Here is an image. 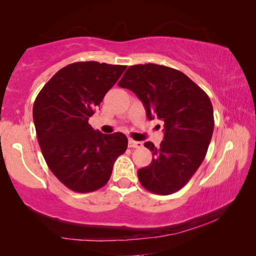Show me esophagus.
Listing matches in <instances>:
<instances>
[{"label":"esophagus","instance_id":"1","mask_svg":"<svg viewBox=\"0 0 256 256\" xmlns=\"http://www.w3.org/2000/svg\"><path fill=\"white\" fill-rule=\"evenodd\" d=\"M142 146V142H138V141H134L132 138H130L128 140V148H136L138 149Z\"/></svg>","mask_w":256,"mask_h":256}]
</instances>
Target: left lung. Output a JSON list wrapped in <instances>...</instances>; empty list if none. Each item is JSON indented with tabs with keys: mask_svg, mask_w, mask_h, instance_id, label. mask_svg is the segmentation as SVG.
<instances>
[{
	"mask_svg": "<svg viewBox=\"0 0 256 256\" xmlns=\"http://www.w3.org/2000/svg\"><path fill=\"white\" fill-rule=\"evenodd\" d=\"M118 86L136 94L149 120H164L159 148L150 141L144 144L152 162L138 170V180L154 194L177 192L206 154L214 126L210 98L184 73L158 64L130 66Z\"/></svg>",
	"mask_w": 256,
	"mask_h": 256,
	"instance_id": "obj_1",
	"label": "left lung"
}]
</instances>
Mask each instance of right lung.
<instances>
[{"label": "right lung", "mask_w": 256, "mask_h": 256, "mask_svg": "<svg viewBox=\"0 0 256 256\" xmlns=\"http://www.w3.org/2000/svg\"><path fill=\"white\" fill-rule=\"evenodd\" d=\"M125 66L68 64L42 86L32 108L38 144L47 166L74 192L102 188L112 164L128 148L123 133L102 134L88 123Z\"/></svg>", "instance_id": "add662e5"}]
</instances>
